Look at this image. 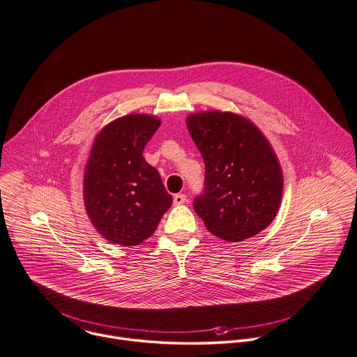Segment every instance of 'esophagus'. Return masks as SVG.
<instances>
[{
	"mask_svg": "<svg viewBox=\"0 0 357 357\" xmlns=\"http://www.w3.org/2000/svg\"><path fill=\"white\" fill-rule=\"evenodd\" d=\"M186 200H188V199H186V195H183V193H176V195L174 196V204H176V206L183 204Z\"/></svg>",
	"mask_w": 357,
	"mask_h": 357,
	"instance_id": "obj_1",
	"label": "esophagus"
}]
</instances>
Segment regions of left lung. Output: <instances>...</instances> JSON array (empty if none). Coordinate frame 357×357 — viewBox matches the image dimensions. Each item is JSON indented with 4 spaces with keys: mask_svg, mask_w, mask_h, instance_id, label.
Wrapping results in <instances>:
<instances>
[{
    "mask_svg": "<svg viewBox=\"0 0 357 357\" xmlns=\"http://www.w3.org/2000/svg\"><path fill=\"white\" fill-rule=\"evenodd\" d=\"M188 129L206 167L195 211L221 239L257 235L271 224L282 197V172L271 146L252 122L232 112L190 115Z\"/></svg>",
    "mask_w": 357,
    "mask_h": 357,
    "instance_id": "8db88e82",
    "label": "left lung"
}]
</instances>
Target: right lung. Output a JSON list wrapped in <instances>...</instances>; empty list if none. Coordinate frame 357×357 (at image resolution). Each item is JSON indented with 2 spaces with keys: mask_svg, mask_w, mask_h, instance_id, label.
Segmentation results:
<instances>
[{
  "mask_svg": "<svg viewBox=\"0 0 357 357\" xmlns=\"http://www.w3.org/2000/svg\"><path fill=\"white\" fill-rule=\"evenodd\" d=\"M160 125L150 115H126L94 140L84 172V206L96 229L112 243H142L172 204L160 172L143 157Z\"/></svg>",
  "mask_w": 357,
  "mask_h": 357,
  "instance_id": "add662e5",
  "label": "right lung"
}]
</instances>
